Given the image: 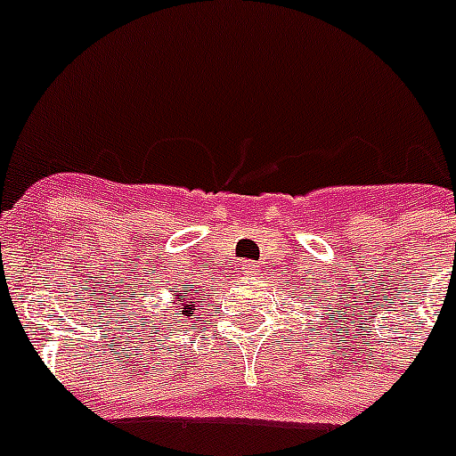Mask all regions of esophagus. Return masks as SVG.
I'll return each instance as SVG.
<instances>
[{"label": "esophagus", "instance_id": "esophagus-1", "mask_svg": "<svg viewBox=\"0 0 456 456\" xmlns=\"http://www.w3.org/2000/svg\"><path fill=\"white\" fill-rule=\"evenodd\" d=\"M241 269H244V275H257V271H260V265L253 260H244L241 262Z\"/></svg>", "mask_w": 456, "mask_h": 456}]
</instances>
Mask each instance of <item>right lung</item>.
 <instances>
[{
	"instance_id": "right-lung-1",
	"label": "right lung",
	"mask_w": 456,
	"mask_h": 456,
	"mask_svg": "<svg viewBox=\"0 0 456 456\" xmlns=\"http://www.w3.org/2000/svg\"><path fill=\"white\" fill-rule=\"evenodd\" d=\"M183 303H185V300H181V303H178V305H183ZM181 312H183V314H185V316H190V314H191V305H183Z\"/></svg>"
}]
</instances>
